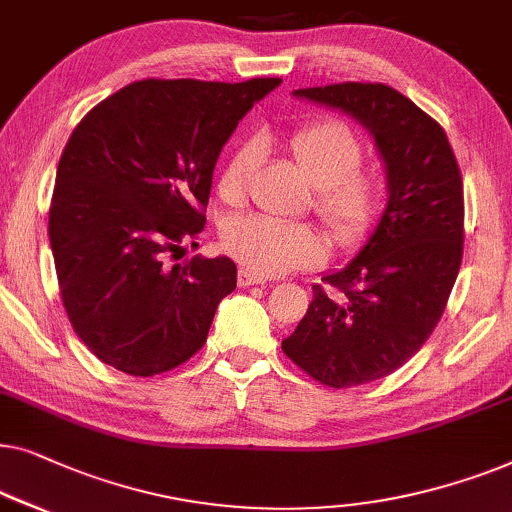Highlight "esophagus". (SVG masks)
Instances as JSON below:
<instances>
[{"mask_svg":"<svg viewBox=\"0 0 512 512\" xmlns=\"http://www.w3.org/2000/svg\"><path fill=\"white\" fill-rule=\"evenodd\" d=\"M266 278L257 276V273H250L246 269L239 271V287H250V285H264Z\"/></svg>","mask_w":512,"mask_h":512,"instance_id":"34e87169","label":"esophagus"}]
</instances>
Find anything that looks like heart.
Returning a JSON list of instances; mask_svg holds the SVG:
<instances>
[{
	"mask_svg": "<svg viewBox=\"0 0 512 512\" xmlns=\"http://www.w3.org/2000/svg\"><path fill=\"white\" fill-rule=\"evenodd\" d=\"M292 155L315 185V213L341 243H355L369 232L380 206L378 183L359 171L362 143L338 120L299 127L290 141ZM262 143L250 139L229 157L218 178V194L229 206L246 201L250 176L262 162ZM222 246L243 269L269 278L306 269L325 259V241L304 222L266 215H241L222 229Z\"/></svg>",
	"mask_w": 512,
	"mask_h": 512,
	"instance_id": "heart-1",
	"label": "heart"
}]
</instances>
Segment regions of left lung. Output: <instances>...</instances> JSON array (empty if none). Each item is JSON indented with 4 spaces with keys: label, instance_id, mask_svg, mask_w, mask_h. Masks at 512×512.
I'll use <instances>...</instances> for the list:
<instances>
[{
    "label": "left lung",
    "instance_id": "left-lung-1",
    "mask_svg": "<svg viewBox=\"0 0 512 512\" xmlns=\"http://www.w3.org/2000/svg\"><path fill=\"white\" fill-rule=\"evenodd\" d=\"M357 120L385 164L387 204L359 253L313 285L285 355L329 387L390 376L438 325L462 264L464 185L434 118L383 83L292 92Z\"/></svg>",
    "mask_w": 512,
    "mask_h": 512
}]
</instances>
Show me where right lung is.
Here are the masks:
<instances>
[{"label": "right lung", "mask_w": 512, "mask_h": 512, "mask_svg": "<svg viewBox=\"0 0 512 512\" xmlns=\"http://www.w3.org/2000/svg\"><path fill=\"white\" fill-rule=\"evenodd\" d=\"M278 85L148 78L106 97L69 136L48 239L71 327L104 364L146 378L204 345L236 264L167 259L197 246L222 146Z\"/></svg>", "instance_id": "add662e5"}]
</instances>
